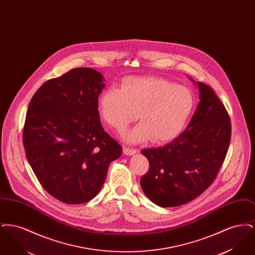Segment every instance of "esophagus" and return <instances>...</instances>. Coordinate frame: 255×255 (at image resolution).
<instances>
[{"label": "esophagus", "instance_id": "obj_1", "mask_svg": "<svg viewBox=\"0 0 255 255\" xmlns=\"http://www.w3.org/2000/svg\"><path fill=\"white\" fill-rule=\"evenodd\" d=\"M123 153L126 156H133L136 153V150L133 148H129V147H123Z\"/></svg>", "mask_w": 255, "mask_h": 255}]
</instances>
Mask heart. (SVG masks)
Wrapping results in <instances>:
<instances>
[{
	"mask_svg": "<svg viewBox=\"0 0 255 255\" xmlns=\"http://www.w3.org/2000/svg\"><path fill=\"white\" fill-rule=\"evenodd\" d=\"M194 105L189 89L153 76L128 77L120 89L109 88L99 97L101 117L117 131L134 121L137 113L140 122L124 133L130 142L172 140L182 132Z\"/></svg>",
	"mask_w": 255,
	"mask_h": 255,
	"instance_id": "obj_1",
	"label": "heart"
}]
</instances>
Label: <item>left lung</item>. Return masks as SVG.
<instances>
[{"instance_id": "8db88e82", "label": "left lung", "mask_w": 255, "mask_h": 255, "mask_svg": "<svg viewBox=\"0 0 255 255\" xmlns=\"http://www.w3.org/2000/svg\"><path fill=\"white\" fill-rule=\"evenodd\" d=\"M200 102L186 129L170 143L141 150L149 170L140 185L150 201L161 207L184 205L214 182L231 142L230 116L214 91L195 82Z\"/></svg>"}]
</instances>
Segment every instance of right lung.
<instances>
[{"mask_svg":"<svg viewBox=\"0 0 255 255\" xmlns=\"http://www.w3.org/2000/svg\"><path fill=\"white\" fill-rule=\"evenodd\" d=\"M104 76L91 68L71 70L41 86L26 112L25 156L43 188L69 205L100 191L122 146L101 125L98 96Z\"/></svg>","mask_w":255,"mask_h":255,"instance_id":"add662e5","label":"right lung"}]
</instances>
